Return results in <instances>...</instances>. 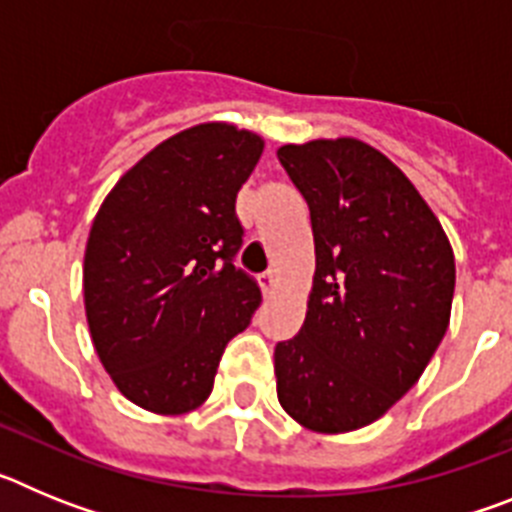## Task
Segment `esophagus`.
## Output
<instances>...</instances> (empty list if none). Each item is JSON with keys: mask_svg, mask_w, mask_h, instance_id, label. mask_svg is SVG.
I'll return each instance as SVG.
<instances>
[{"mask_svg": "<svg viewBox=\"0 0 512 512\" xmlns=\"http://www.w3.org/2000/svg\"><path fill=\"white\" fill-rule=\"evenodd\" d=\"M259 284L264 295H271V292L277 289V271H266V274H261Z\"/></svg>", "mask_w": 512, "mask_h": 512, "instance_id": "1", "label": "esophagus"}]
</instances>
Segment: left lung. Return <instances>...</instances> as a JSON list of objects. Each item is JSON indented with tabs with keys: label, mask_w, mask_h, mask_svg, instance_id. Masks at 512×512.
I'll return each mask as SVG.
<instances>
[{
	"label": "left lung",
	"mask_w": 512,
	"mask_h": 512,
	"mask_svg": "<svg viewBox=\"0 0 512 512\" xmlns=\"http://www.w3.org/2000/svg\"><path fill=\"white\" fill-rule=\"evenodd\" d=\"M277 158L307 200L315 238L305 323L274 348L279 405L307 431H359L436 354L454 251L413 182L364 140L287 143Z\"/></svg>",
	"instance_id": "obj_1"
}]
</instances>
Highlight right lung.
I'll return each instance as SVG.
<instances>
[{"label":"right lung","instance_id":"obj_1","mask_svg":"<svg viewBox=\"0 0 512 512\" xmlns=\"http://www.w3.org/2000/svg\"><path fill=\"white\" fill-rule=\"evenodd\" d=\"M264 138L200 122L140 158L104 197L84 251V310L117 390L156 415L197 410L251 323L259 284L235 269V197Z\"/></svg>","mask_w":512,"mask_h":512}]
</instances>
